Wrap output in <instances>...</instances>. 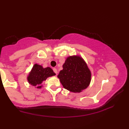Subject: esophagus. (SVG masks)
<instances>
[{
	"label": "esophagus",
	"instance_id": "esophagus-1",
	"mask_svg": "<svg viewBox=\"0 0 129 129\" xmlns=\"http://www.w3.org/2000/svg\"><path fill=\"white\" fill-rule=\"evenodd\" d=\"M53 70L54 72L56 74V75H57L58 72H57V69H56V68H53Z\"/></svg>",
	"mask_w": 129,
	"mask_h": 129
}]
</instances>
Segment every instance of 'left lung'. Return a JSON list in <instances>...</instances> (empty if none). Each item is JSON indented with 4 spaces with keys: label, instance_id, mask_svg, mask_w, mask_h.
I'll use <instances>...</instances> for the list:
<instances>
[{
    "label": "left lung",
    "instance_id": "1",
    "mask_svg": "<svg viewBox=\"0 0 129 129\" xmlns=\"http://www.w3.org/2000/svg\"><path fill=\"white\" fill-rule=\"evenodd\" d=\"M57 77L63 87L73 93H80L88 88L91 81V72L86 62L78 55L69 56Z\"/></svg>",
    "mask_w": 129,
    "mask_h": 129
}]
</instances>
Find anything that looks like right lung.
<instances>
[{"mask_svg": "<svg viewBox=\"0 0 129 129\" xmlns=\"http://www.w3.org/2000/svg\"><path fill=\"white\" fill-rule=\"evenodd\" d=\"M55 75L56 73L50 67L44 68L41 65L35 64L27 76V80L30 85L35 86L36 88L40 89L43 86L41 84L43 81L47 78Z\"/></svg>", "mask_w": 129, "mask_h": 129, "instance_id": "right-lung-1", "label": "right lung"}]
</instances>
